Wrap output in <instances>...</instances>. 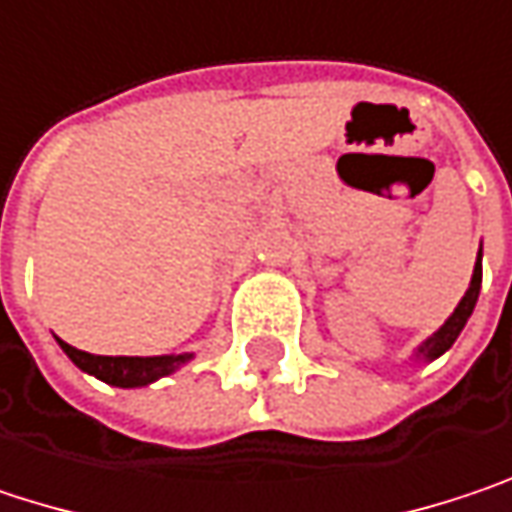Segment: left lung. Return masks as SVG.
Returning a JSON list of instances; mask_svg holds the SVG:
<instances>
[{"mask_svg":"<svg viewBox=\"0 0 512 512\" xmlns=\"http://www.w3.org/2000/svg\"><path fill=\"white\" fill-rule=\"evenodd\" d=\"M480 277H483V268H480V253H478V262H475V274H472V286L469 291L463 294V300L457 303V309H454V315L421 345L416 351V356L421 359H436V356H442V353L448 351L454 342H457V336H460V330L466 327V321H469V315H472V309H475V303H478V294H480Z\"/></svg>","mask_w":512,"mask_h":512,"instance_id":"obj_1","label":"left lung"}]
</instances>
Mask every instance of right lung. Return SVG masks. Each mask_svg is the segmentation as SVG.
Returning a JSON list of instances; mask_svg holds the SVG:
<instances>
[{"label": "right lung", "instance_id": "right-lung-1", "mask_svg": "<svg viewBox=\"0 0 512 512\" xmlns=\"http://www.w3.org/2000/svg\"><path fill=\"white\" fill-rule=\"evenodd\" d=\"M58 345L82 371L94 374L111 386H123V389L147 386L164 374H173L179 365H185L191 359V353H179V356H96V353L79 351L61 339H58Z\"/></svg>", "mask_w": 512, "mask_h": 512}]
</instances>
